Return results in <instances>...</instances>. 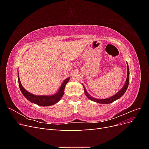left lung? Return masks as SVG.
I'll use <instances>...</instances> for the list:
<instances>
[{
  "label": "left lung",
  "instance_id": "1",
  "mask_svg": "<svg viewBox=\"0 0 149 149\" xmlns=\"http://www.w3.org/2000/svg\"><path fill=\"white\" fill-rule=\"evenodd\" d=\"M127 79H126L125 84L124 85L123 88H122L118 93L116 94L115 95H114L113 96H111V97L107 98V99L98 100V99L94 98L91 96H90L89 94H88V93L86 91V88H84V86L83 85V88H84V93L86 94V96L88 97V98L90 100L93 101L94 102H96L97 103H100V104H109V103H111L112 102H114V101L118 100V99H119L125 93V92L126 91V90H127V89L128 88V86H129V66H128L127 63Z\"/></svg>",
  "mask_w": 149,
  "mask_h": 149
}]
</instances>
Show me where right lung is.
Here are the masks:
<instances>
[{"mask_svg": "<svg viewBox=\"0 0 149 149\" xmlns=\"http://www.w3.org/2000/svg\"><path fill=\"white\" fill-rule=\"evenodd\" d=\"M70 77L66 79L63 83H62L61 86L58 90V91L53 95L52 96H37L34 95L33 94H31L28 92L26 90H25L20 83L19 76H18V80H19V88L22 93L23 95L27 99V100L30 101L31 102H33L36 104L40 106H52L55 104L57 103L59 101L62 96H63L64 91H65V88L66 84L69 81Z\"/></svg>", "mask_w": 149, "mask_h": 149, "instance_id": "obj_1", "label": "right lung"}]
</instances>
